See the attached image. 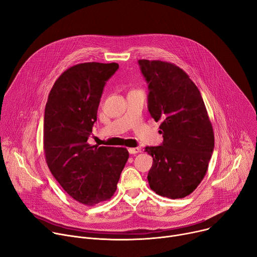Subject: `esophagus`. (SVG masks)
<instances>
[{
	"label": "esophagus",
	"mask_w": 257,
	"mask_h": 257,
	"mask_svg": "<svg viewBox=\"0 0 257 257\" xmlns=\"http://www.w3.org/2000/svg\"><path fill=\"white\" fill-rule=\"evenodd\" d=\"M128 151L130 154H138L141 152V149L140 148H129Z\"/></svg>",
	"instance_id": "obj_1"
}]
</instances>
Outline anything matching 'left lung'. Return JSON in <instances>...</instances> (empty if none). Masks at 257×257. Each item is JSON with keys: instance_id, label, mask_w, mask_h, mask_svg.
<instances>
[{"instance_id": "8db88e82", "label": "left lung", "mask_w": 257, "mask_h": 257, "mask_svg": "<svg viewBox=\"0 0 257 257\" xmlns=\"http://www.w3.org/2000/svg\"><path fill=\"white\" fill-rule=\"evenodd\" d=\"M149 83L148 108L161 121L163 143L147 147L153 157L148 175L150 188L168 198L192 193L207 174L214 150V132L195 83L173 63L139 60Z\"/></svg>"}]
</instances>
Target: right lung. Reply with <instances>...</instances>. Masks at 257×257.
Here are the masks:
<instances>
[{"label": "right lung", "mask_w": 257, "mask_h": 257, "mask_svg": "<svg viewBox=\"0 0 257 257\" xmlns=\"http://www.w3.org/2000/svg\"><path fill=\"white\" fill-rule=\"evenodd\" d=\"M116 63H81L68 68L51 88L44 111L47 166L76 201L95 206L109 199L129 158L126 148L88 144L106 80Z\"/></svg>", "instance_id": "right-lung-1"}]
</instances>
